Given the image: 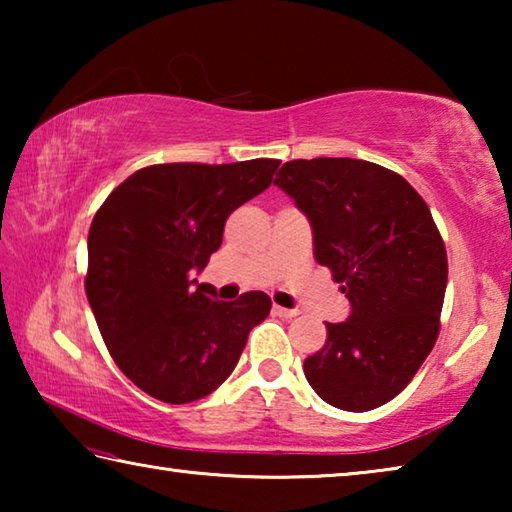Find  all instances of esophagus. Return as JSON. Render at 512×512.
Instances as JSON below:
<instances>
[{"mask_svg":"<svg viewBox=\"0 0 512 512\" xmlns=\"http://www.w3.org/2000/svg\"><path fill=\"white\" fill-rule=\"evenodd\" d=\"M273 314L280 316V318H296L300 311L298 309H287V307H280V305H273Z\"/></svg>","mask_w":512,"mask_h":512,"instance_id":"1","label":"esophagus"}]
</instances>
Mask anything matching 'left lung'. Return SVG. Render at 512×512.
Returning <instances> with one entry per match:
<instances>
[{"label":"left lung","instance_id":"8db88e82","mask_svg":"<svg viewBox=\"0 0 512 512\" xmlns=\"http://www.w3.org/2000/svg\"><path fill=\"white\" fill-rule=\"evenodd\" d=\"M314 230L350 316L305 359L320 400L363 413L404 391L438 339L447 253L422 196L400 173L354 158L282 164L275 183Z\"/></svg>","mask_w":512,"mask_h":512}]
</instances>
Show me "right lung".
<instances>
[{
  "instance_id": "right-lung-1",
  "label": "right lung",
  "mask_w": 512,
  "mask_h": 512,
  "mask_svg": "<svg viewBox=\"0 0 512 512\" xmlns=\"http://www.w3.org/2000/svg\"><path fill=\"white\" fill-rule=\"evenodd\" d=\"M277 167L268 158L153 164L94 216L85 293L112 359L155 400L187 404L216 391L271 311L262 291L223 302L194 275L219 250L225 219L262 194Z\"/></svg>"
}]
</instances>
